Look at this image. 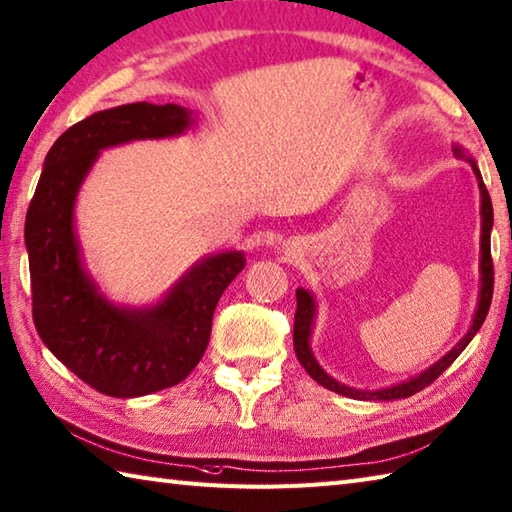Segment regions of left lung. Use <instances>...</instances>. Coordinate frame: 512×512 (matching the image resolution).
Wrapping results in <instances>:
<instances>
[{
	"label": "left lung",
	"mask_w": 512,
	"mask_h": 512,
	"mask_svg": "<svg viewBox=\"0 0 512 512\" xmlns=\"http://www.w3.org/2000/svg\"><path fill=\"white\" fill-rule=\"evenodd\" d=\"M455 155L464 157L466 162L473 168V173L477 177L479 184V193H482V262H479V273H482V288H479V302H477V310L473 317V324H470L468 333L459 339V344L446 353L437 364H433L430 368H426L422 375H417L408 382L388 386V388H379V390H357L339 384L337 379L330 377L328 373H324V368L317 364V359L313 357V350H310V333H313V322H315V297L308 293L304 288H297V313H295V330H293V344H295V353L299 364L306 368V373L315 379L317 384H322L324 388L333 390V393H339L344 397H353V399H377V402H390V399H402V397H410L424 390L426 386H430L435 379L444 373V370L455 362V359L462 355V350L470 344V339L477 335V330L482 328L484 319L488 315L490 302H493V284H495V273H493V257H490V230H493V202H490V195L484 186L482 173L475 164V159H470L468 155H464V150L455 146Z\"/></svg>",
	"instance_id": "left-lung-1"
}]
</instances>
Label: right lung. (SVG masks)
Wrapping results in <instances>:
<instances>
[{"label":"right lung","instance_id":"add662e5","mask_svg":"<svg viewBox=\"0 0 512 512\" xmlns=\"http://www.w3.org/2000/svg\"><path fill=\"white\" fill-rule=\"evenodd\" d=\"M190 124L193 113L177 104L99 110L50 146L30 199L24 239L37 333L70 373L110 397H142L186 379L208 346L219 297L246 264L239 250L210 255L148 308L110 304L82 266L75 197L99 150L182 135Z\"/></svg>","mask_w":512,"mask_h":512}]
</instances>
